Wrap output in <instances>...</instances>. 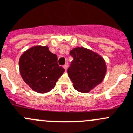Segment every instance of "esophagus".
Listing matches in <instances>:
<instances>
[{
    "instance_id": "34e87169",
    "label": "esophagus",
    "mask_w": 133,
    "mask_h": 133,
    "mask_svg": "<svg viewBox=\"0 0 133 133\" xmlns=\"http://www.w3.org/2000/svg\"><path fill=\"white\" fill-rule=\"evenodd\" d=\"M68 63H65V65H63V68L65 69V71H67V69H68Z\"/></svg>"
}]
</instances>
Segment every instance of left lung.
<instances>
[{
  "instance_id": "8db88e82",
  "label": "left lung",
  "mask_w": 133,
  "mask_h": 133,
  "mask_svg": "<svg viewBox=\"0 0 133 133\" xmlns=\"http://www.w3.org/2000/svg\"><path fill=\"white\" fill-rule=\"evenodd\" d=\"M74 59L68 69L73 87L82 93H88L104 79L107 64L100 54L83 47L70 51Z\"/></svg>"
}]
</instances>
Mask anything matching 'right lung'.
<instances>
[{"label":"right lung","mask_w":133,"mask_h":133,"mask_svg":"<svg viewBox=\"0 0 133 133\" xmlns=\"http://www.w3.org/2000/svg\"><path fill=\"white\" fill-rule=\"evenodd\" d=\"M21 76L31 88L37 93H47L55 87L65 70L57 63V56L47 46L30 47L21 55Z\"/></svg>","instance_id":"add662e5"}]
</instances>
